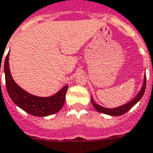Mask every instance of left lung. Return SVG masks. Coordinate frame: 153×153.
Returning <instances> with one entry per match:
<instances>
[{"instance_id":"left-lung-1","label":"left lung","mask_w":153,"mask_h":153,"mask_svg":"<svg viewBox=\"0 0 153 153\" xmlns=\"http://www.w3.org/2000/svg\"><path fill=\"white\" fill-rule=\"evenodd\" d=\"M146 75H145L144 76V82H143V85L142 87V89L138 92V94L136 95L134 98L132 99L131 101H130L127 104L123 105H121V106L117 107V108H105V107H102L99 105L96 104L95 102H94V100L92 99L91 98V103L93 105V106L95 108L98 112L102 113H104V114H107L109 115V116H114V117H117V116H121V115L124 114L127 112L131 109L132 107L134 105L138 102L140 101V99L142 98L143 96L144 93H145V91H146Z\"/></svg>"}]
</instances>
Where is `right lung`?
Here are the masks:
<instances>
[{
	"instance_id": "obj_1",
	"label": "right lung",
	"mask_w": 153,
	"mask_h": 153,
	"mask_svg": "<svg viewBox=\"0 0 153 153\" xmlns=\"http://www.w3.org/2000/svg\"><path fill=\"white\" fill-rule=\"evenodd\" d=\"M9 53L4 60V70L7 93L15 104L35 117H47L58 113L65 103L68 85L50 97H37L24 91L14 81L9 69Z\"/></svg>"
}]
</instances>
